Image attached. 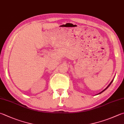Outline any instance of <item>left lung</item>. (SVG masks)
<instances>
[{"mask_svg": "<svg viewBox=\"0 0 124 124\" xmlns=\"http://www.w3.org/2000/svg\"><path fill=\"white\" fill-rule=\"evenodd\" d=\"M113 80H114V79H113V80L111 81V82L110 83H109V85H108V86H107V87H106V88H105V89H104V90L103 91H102L101 92H100V93H98V94H100V93H101L102 92H104V91H105V90H106L107 89V88H108V87H109V86H110V85H111V84H112V82H113Z\"/></svg>", "mask_w": 124, "mask_h": 124, "instance_id": "left-lung-1", "label": "left lung"}]
</instances>
